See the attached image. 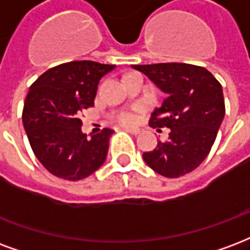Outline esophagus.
<instances>
[{"label":"esophagus","mask_w":250,"mask_h":250,"mask_svg":"<svg viewBox=\"0 0 250 250\" xmlns=\"http://www.w3.org/2000/svg\"><path fill=\"white\" fill-rule=\"evenodd\" d=\"M125 132L132 135H138L140 132V130H138V128H125Z\"/></svg>","instance_id":"34e87169"}]
</instances>
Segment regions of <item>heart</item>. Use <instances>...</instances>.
Here are the masks:
<instances>
[{
	"label": "heart",
	"instance_id": "b5f03b06",
	"mask_svg": "<svg viewBox=\"0 0 250 250\" xmlns=\"http://www.w3.org/2000/svg\"><path fill=\"white\" fill-rule=\"evenodd\" d=\"M115 120L122 125H131L136 122V116L131 112H120L116 115Z\"/></svg>",
	"mask_w": 250,
	"mask_h": 250
}]
</instances>
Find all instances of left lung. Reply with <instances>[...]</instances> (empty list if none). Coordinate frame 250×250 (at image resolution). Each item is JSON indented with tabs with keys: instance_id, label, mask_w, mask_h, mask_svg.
I'll return each mask as SVG.
<instances>
[{
	"instance_id": "8db88e82",
	"label": "left lung",
	"mask_w": 250,
	"mask_h": 250,
	"mask_svg": "<svg viewBox=\"0 0 250 250\" xmlns=\"http://www.w3.org/2000/svg\"><path fill=\"white\" fill-rule=\"evenodd\" d=\"M167 98L153 111L149 125L171 130L167 142L143 153L144 162L166 177H180L204 162L225 115L223 87L201 66L188 63L132 64Z\"/></svg>"
}]
</instances>
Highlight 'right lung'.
Instances as JSON below:
<instances>
[{"label":"right lung","instance_id":"1","mask_svg":"<svg viewBox=\"0 0 250 250\" xmlns=\"http://www.w3.org/2000/svg\"><path fill=\"white\" fill-rule=\"evenodd\" d=\"M115 64L74 61L49 68L30 86L22 122L33 152L54 176L77 182L104 163L114 131H81L82 112L94 106L98 83Z\"/></svg>","mask_w":250,"mask_h":250}]
</instances>
